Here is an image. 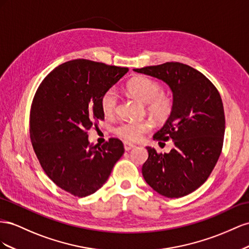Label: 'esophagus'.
Masks as SVG:
<instances>
[{"instance_id": "esophagus-1", "label": "esophagus", "mask_w": 249, "mask_h": 249, "mask_svg": "<svg viewBox=\"0 0 249 249\" xmlns=\"http://www.w3.org/2000/svg\"><path fill=\"white\" fill-rule=\"evenodd\" d=\"M133 147H134V145H133V144L128 143V142H124V148H125V150H126V151L130 150V149H132Z\"/></svg>"}]
</instances>
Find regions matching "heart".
I'll list each match as a JSON object with an SVG mask.
<instances>
[{
    "label": "heart",
    "mask_w": 249,
    "mask_h": 249,
    "mask_svg": "<svg viewBox=\"0 0 249 249\" xmlns=\"http://www.w3.org/2000/svg\"><path fill=\"white\" fill-rule=\"evenodd\" d=\"M127 90L130 95L146 103L151 117L156 121L167 120L173 110V98L161 91L160 84L151 78L139 76L127 83ZM119 96L115 88L106 89L100 99L101 109L106 117H112L117 111ZM151 129L150 122H131L127 121L116 126L115 133L118 137L129 142H137L143 138L144 133Z\"/></svg>",
    "instance_id": "b5f03b06"
}]
</instances>
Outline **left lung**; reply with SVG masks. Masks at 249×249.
Listing matches in <instances>:
<instances>
[{"mask_svg": "<svg viewBox=\"0 0 249 249\" xmlns=\"http://www.w3.org/2000/svg\"><path fill=\"white\" fill-rule=\"evenodd\" d=\"M165 81L173 91V110L153 138L174 141L169 153L146 147V182L169 198L186 196L203 184L222 151L225 116L218 89L199 71L180 62L134 69Z\"/></svg>", "mask_w": 249, "mask_h": 249, "instance_id": "obj_1", "label": "left lung"}]
</instances>
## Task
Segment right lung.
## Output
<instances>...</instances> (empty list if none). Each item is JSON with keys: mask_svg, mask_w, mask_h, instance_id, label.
Wrapping results in <instances>:
<instances>
[{"mask_svg": "<svg viewBox=\"0 0 249 249\" xmlns=\"http://www.w3.org/2000/svg\"><path fill=\"white\" fill-rule=\"evenodd\" d=\"M128 68L87 59L67 61L51 71L33 97L30 139L48 177L75 197L100 189L124 153L121 140L101 147L89 143L88 130L104 119L100 99Z\"/></svg>", "mask_w": 249, "mask_h": 249, "instance_id": "obj_1", "label": "right lung"}]
</instances>
